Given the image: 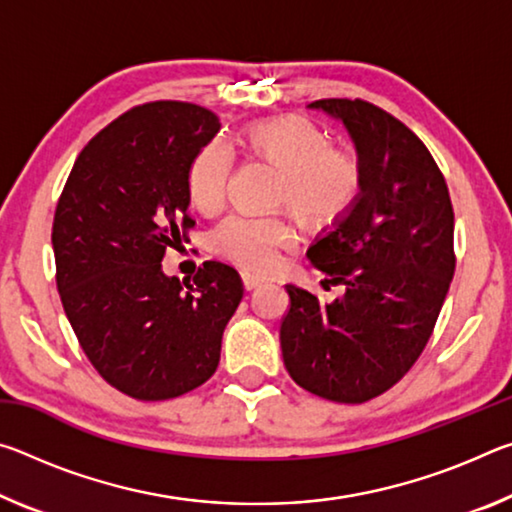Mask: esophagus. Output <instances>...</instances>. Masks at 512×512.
I'll use <instances>...</instances> for the list:
<instances>
[{
    "mask_svg": "<svg viewBox=\"0 0 512 512\" xmlns=\"http://www.w3.org/2000/svg\"><path fill=\"white\" fill-rule=\"evenodd\" d=\"M241 282H244V289L246 291H255V289H259L264 284V280H259V277H253V275H248V273L241 275Z\"/></svg>",
    "mask_w": 512,
    "mask_h": 512,
    "instance_id": "obj_1",
    "label": "esophagus"
}]
</instances>
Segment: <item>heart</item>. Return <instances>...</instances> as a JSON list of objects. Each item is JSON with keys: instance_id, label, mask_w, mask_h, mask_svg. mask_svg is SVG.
<instances>
[{"instance_id": "1", "label": "heart", "mask_w": 512, "mask_h": 512, "mask_svg": "<svg viewBox=\"0 0 512 512\" xmlns=\"http://www.w3.org/2000/svg\"><path fill=\"white\" fill-rule=\"evenodd\" d=\"M246 142L259 160L282 173L277 203L289 207L311 228L339 223L357 203L363 187L359 155L329 146L327 137L302 117H275L250 126ZM232 151L223 142H207L187 169L189 201L205 214L219 210L228 192ZM296 232L284 219L230 216L212 232V250L248 273H268L280 262V250L293 246Z\"/></svg>"}]
</instances>
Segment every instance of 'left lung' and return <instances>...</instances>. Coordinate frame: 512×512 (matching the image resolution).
Wrapping results in <instances>:
<instances>
[{
  "label": "left lung",
  "instance_id": "1",
  "mask_svg": "<svg viewBox=\"0 0 512 512\" xmlns=\"http://www.w3.org/2000/svg\"><path fill=\"white\" fill-rule=\"evenodd\" d=\"M363 167L352 210L309 246L334 302L287 284L284 366L305 391L361 404L395 386L427 345L454 277V210L436 160L411 128L361 99H320Z\"/></svg>",
  "mask_w": 512,
  "mask_h": 512
}]
</instances>
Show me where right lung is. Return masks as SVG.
I'll return each mask as SVG.
<instances>
[{
  "label": "right lung",
  "instance_id": "right-lung-1",
  "mask_svg": "<svg viewBox=\"0 0 512 512\" xmlns=\"http://www.w3.org/2000/svg\"><path fill=\"white\" fill-rule=\"evenodd\" d=\"M212 110L153 101L85 144L54 214L51 244L63 309L85 357L128 397L171 400L214 375L244 284L203 262L192 282L162 271L187 241V169L219 133Z\"/></svg>",
  "mask_w": 512,
  "mask_h": 512
}]
</instances>
